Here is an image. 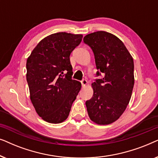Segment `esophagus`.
Returning a JSON list of instances; mask_svg holds the SVG:
<instances>
[{
    "label": "esophagus",
    "instance_id": "1",
    "mask_svg": "<svg viewBox=\"0 0 158 158\" xmlns=\"http://www.w3.org/2000/svg\"><path fill=\"white\" fill-rule=\"evenodd\" d=\"M87 83H88V82H87V81H86L85 79H83V80H82L81 81V84H82V86H85L86 85H87Z\"/></svg>",
    "mask_w": 158,
    "mask_h": 158
}]
</instances>
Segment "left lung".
I'll return each instance as SVG.
<instances>
[{
	"mask_svg": "<svg viewBox=\"0 0 158 158\" xmlns=\"http://www.w3.org/2000/svg\"><path fill=\"white\" fill-rule=\"evenodd\" d=\"M94 54L98 71L92 83L94 95L86 101L88 116L97 124H111L122 116L130 101L134 77L133 58L122 41L106 31H96L83 38Z\"/></svg>",
	"mask_w": 158,
	"mask_h": 158,
	"instance_id": "obj_1",
	"label": "left lung"
}]
</instances>
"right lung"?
<instances>
[{
	"mask_svg": "<svg viewBox=\"0 0 158 158\" xmlns=\"http://www.w3.org/2000/svg\"><path fill=\"white\" fill-rule=\"evenodd\" d=\"M82 34L59 32L39 42L27 61L30 98L38 115L59 124L68 117L81 88L72 79L70 55L81 42Z\"/></svg>",
	"mask_w": 158,
	"mask_h": 158,
	"instance_id": "1",
	"label": "right lung"
}]
</instances>
